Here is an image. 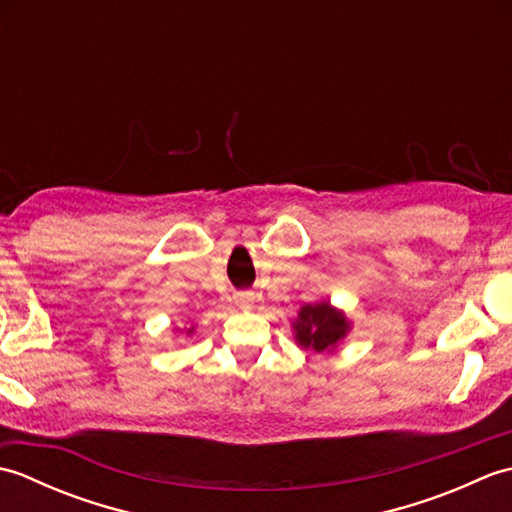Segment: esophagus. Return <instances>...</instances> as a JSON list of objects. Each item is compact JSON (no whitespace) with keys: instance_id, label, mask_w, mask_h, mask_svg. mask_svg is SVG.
<instances>
[{"instance_id":"34e87169","label":"esophagus","mask_w":512,"mask_h":512,"mask_svg":"<svg viewBox=\"0 0 512 512\" xmlns=\"http://www.w3.org/2000/svg\"><path fill=\"white\" fill-rule=\"evenodd\" d=\"M233 299H235V306L242 308V310H250V308H253V303H255L253 292H237Z\"/></svg>"}]
</instances>
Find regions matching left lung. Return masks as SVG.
<instances>
[{
    "label": "left lung",
    "mask_w": 512,
    "mask_h": 512,
    "mask_svg": "<svg viewBox=\"0 0 512 512\" xmlns=\"http://www.w3.org/2000/svg\"><path fill=\"white\" fill-rule=\"evenodd\" d=\"M350 330L352 321L347 319V314L325 299L301 306L297 319L292 321L297 345L317 354H332L339 350Z\"/></svg>",
    "instance_id": "1"
}]
</instances>
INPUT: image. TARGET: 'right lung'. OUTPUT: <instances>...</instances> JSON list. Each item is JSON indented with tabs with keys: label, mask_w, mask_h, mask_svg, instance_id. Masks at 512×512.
I'll use <instances>...</instances> for the list:
<instances>
[{
	"label": "right lung",
	"mask_w": 512,
	"mask_h": 512,
	"mask_svg": "<svg viewBox=\"0 0 512 512\" xmlns=\"http://www.w3.org/2000/svg\"><path fill=\"white\" fill-rule=\"evenodd\" d=\"M182 332H184V334H187V336H191V334L195 332V325H184V328H182Z\"/></svg>",
	"instance_id": "right-lung-1"
}]
</instances>
